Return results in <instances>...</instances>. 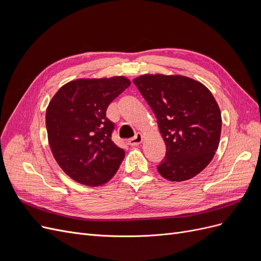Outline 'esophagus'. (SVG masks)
<instances>
[{
	"instance_id": "obj_1",
	"label": "esophagus",
	"mask_w": 261,
	"mask_h": 261,
	"mask_svg": "<svg viewBox=\"0 0 261 261\" xmlns=\"http://www.w3.org/2000/svg\"><path fill=\"white\" fill-rule=\"evenodd\" d=\"M143 135H141V134H139V133H137L135 136H134L133 138H130L129 140H128V145H130V146H138L139 144H141V141H143Z\"/></svg>"
}]
</instances>
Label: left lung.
Returning <instances> with one entry per match:
<instances>
[{"instance_id":"1","label":"left lung","mask_w":261,"mask_h":261,"mask_svg":"<svg viewBox=\"0 0 261 261\" xmlns=\"http://www.w3.org/2000/svg\"><path fill=\"white\" fill-rule=\"evenodd\" d=\"M133 83L153 111L167 146L158 172L173 181L196 176L219 147L222 120L212 93L184 76L143 75Z\"/></svg>"}]
</instances>
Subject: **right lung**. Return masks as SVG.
Instances as JSON below:
<instances>
[{
	"instance_id": "add662e5",
	"label": "right lung",
	"mask_w": 261,
	"mask_h": 261,
	"mask_svg": "<svg viewBox=\"0 0 261 261\" xmlns=\"http://www.w3.org/2000/svg\"><path fill=\"white\" fill-rule=\"evenodd\" d=\"M130 82L118 76L77 80L55 93L45 113L50 148L62 170L78 183L99 186L111 179L125 151L112 141L109 105Z\"/></svg>"
}]
</instances>
